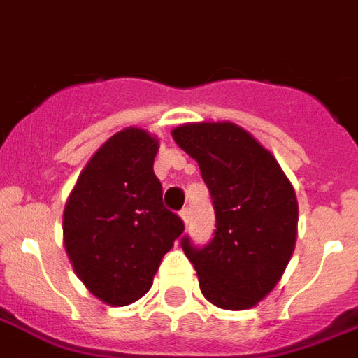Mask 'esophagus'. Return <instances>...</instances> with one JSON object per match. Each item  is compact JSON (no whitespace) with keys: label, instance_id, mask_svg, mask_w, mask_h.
<instances>
[{"label":"esophagus","instance_id":"obj_1","mask_svg":"<svg viewBox=\"0 0 358 358\" xmlns=\"http://www.w3.org/2000/svg\"><path fill=\"white\" fill-rule=\"evenodd\" d=\"M181 219L185 220V224H189V220H190V209L189 208L181 209Z\"/></svg>","mask_w":358,"mask_h":358}]
</instances>
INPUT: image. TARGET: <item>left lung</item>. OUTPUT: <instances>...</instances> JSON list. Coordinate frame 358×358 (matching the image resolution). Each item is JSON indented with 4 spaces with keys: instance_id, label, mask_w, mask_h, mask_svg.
<instances>
[{
    "instance_id": "left-lung-1",
    "label": "left lung",
    "mask_w": 358,
    "mask_h": 358,
    "mask_svg": "<svg viewBox=\"0 0 358 358\" xmlns=\"http://www.w3.org/2000/svg\"><path fill=\"white\" fill-rule=\"evenodd\" d=\"M176 143L200 166L215 209L213 240L181 247L200 289L222 310H249L278 285L294 251L298 201L270 150L232 122L182 124Z\"/></svg>"
}]
</instances>
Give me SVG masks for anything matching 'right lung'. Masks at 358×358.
Here are the masks:
<instances>
[{
    "label": "right lung",
    "instance_id": "right-lung-1",
    "mask_svg": "<svg viewBox=\"0 0 358 358\" xmlns=\"http://www.w3.org/2000/svg\"><path fill=\"white\" fill-rule=\"evenodd\" d=\"M157 152L149 131H117L80 171L64 209L67 257L88 291L109 306L143 296L185 230L181 217L164 208Z\"/></svg>",
    "mask_w": 358,
    "mask_h": 358
}]
</instances>
